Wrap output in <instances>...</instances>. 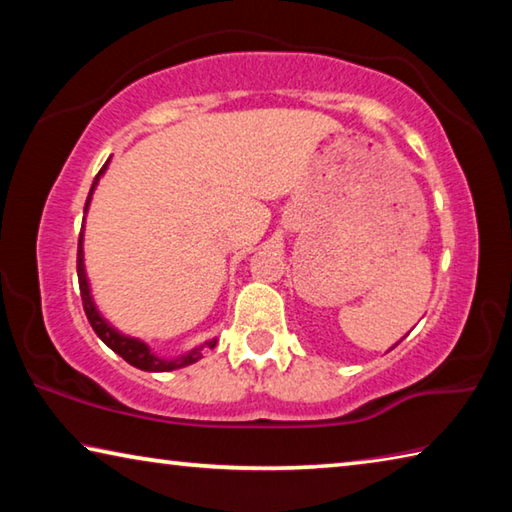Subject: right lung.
I'll use <instances>...</instances> for the list:
<instances>
[{
	"mask_svg": "<svg viewBox=\"0 0 512 512\" xmlns=\"http://www.w3.org/2000/svg\"><path fill=\"white\" fill-rule=\"evenodd\" d=\"M106 167H108V162L103 164L101 171L97 173V178H94V183L90 187V194H88V201H85V212H88L92 192H94V187H97L99 178L103 176V171H106ZM76 273H79V289H81L83 309H85V316H88V320H90L92 329L97 332L99 339L106 343L112 352H117L119 357L131 363V366L146 370V372H169V370H176V368H185V366H189V363H196L198 359L203 357L205 348L212 350L216 345V339H212V341H207L205 345H201V348H194L192 352L180 354V357H176V359H160V357H155L149 345L142 343L140 339H131V336L119 334L115 327L108 325L106 320L101 318L97 307H94L92 296H90V284H88V277H85V266H83V230H81V237H79V253H76Z\"/></svg>",
	"mask_w": 512,
	"mask_h": 512,
	"instance_id": "right-lung-1",
	"label": "right lung"
}]
</instances>
